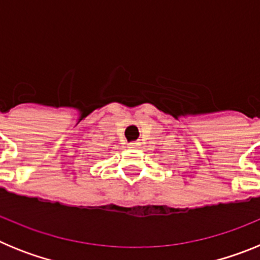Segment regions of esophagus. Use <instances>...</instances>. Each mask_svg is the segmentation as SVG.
<instances>
[{"mask_svg": "<svg viewBox=\"0 0 260 260\" xmlns=\"http://www.w3.org/2000/svg\"><path fill=\"white\" fill-rule=\"evenodd\" d=\"M128 148H138L139 147V142H130V143L127 144Z\"/></svg>", "mask_w": 260, "mask_h": 260, "instance_id": "esophagus-1", "label": "esophagus"}]
</instances>
